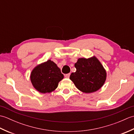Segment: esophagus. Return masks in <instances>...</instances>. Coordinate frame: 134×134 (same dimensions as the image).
Returning a JSON list of instances; mask_svg holds the SVG:
<instances>
[{
  "label": "esophagus",
  "mask_w": 134,
  "mask_h": 134,
  "mask_svg": "<svg viewBox=\"0 0 134 134\" xmlns=\"http://www.w3.org/2000/svg\"><path fill=\"white\" fill-rule=\"evenodd\" d=\"M70 74H65V77L66 78H70Z\"/></svg>",
  "instance_id": "34e87169"
}]
</instances>
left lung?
<instances>
[{
    "mask_svg": "<svg viewBox=\"0 0 134 134\" xmlns=\"http://www.w3.org/2000/svg\"><path fill=\"white\" fill-rule=\"evenodd\" d=\"M75 67L76 71L70 76L78 90L85 93L97 92L103 86L107 72L95 56L89 58H79Z\"/></svg>",
    "mask_w": 134,
    "mask_h": 134,
    "instance_id": "1",
    "label": "left lung"
}]
</instances>
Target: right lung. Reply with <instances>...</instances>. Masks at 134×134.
<instances>
[{"mask_svg":"<svg viewBox=\"0 0 134 134\" xmlns=\"http://www.w3.org/2000/svg\"><path fill=\"white\" fill-rule=\"evenodd\" d=\"M30 78L35 89L44 94L55 90L64 75L57 64L48 60L36 65L31 72Z\"/></svg>","mask_w":134,"mask_h":134,"instance_id":"add662e5","label":"right lung"}]
</instances>
